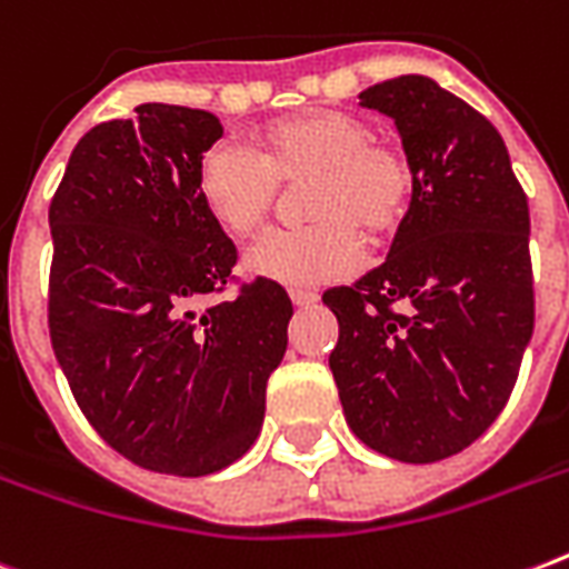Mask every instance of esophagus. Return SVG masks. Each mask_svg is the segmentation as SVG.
<instances>
[{
  "label": "esophagus",
  "mask_w": 569,
  "mask_h": 569,
  "mask_svg": "<svg viewBox=\"0 0 569 569\" xmlns=\"http://www.w3.org/2000/svg\"><path fill=\"white\" fill-rule=\"evenodd\" d=\"M289 298H292V303L295 307H312V303H319V295L316 292H307V289H292V292H289Z\"/></svg>",
  "instance_id": "obj_1"
}]
</instances>
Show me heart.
Masks as SVG:
<instances>
[{"instance_id":"heart-1","label":"heart","mask_w":569,"mask_h":569,"mask_svg":"<svg viewBox=\"0 0 569 569\" xmlns=\"http://www.w3.org/2000/svg\"><path fill=\"white\" fill-rule=\"evenodd\" d=\"M248 147L218 141L197 164V197L230 236L262 230L280 186H303L301 230L271 232L244 253V271L295 289L325 286L363 266L366 241L387 244L413 200V164L398 144L339 109H307L268 123Z\"/></svg>"}]
</instances>
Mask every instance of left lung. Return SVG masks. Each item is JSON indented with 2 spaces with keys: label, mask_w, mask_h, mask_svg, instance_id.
I'll return each instance as SVG.
<instances>
[{
  "label": "left lung",
  "mask_w": 569,
  "mask_h": 569,
  "mask_svg": "<svg viewBox=\"0 0 569 569\" xmlns=\"http://www.w3.org/2000/svg\"><path fill=\"white\" fill-rule=\"evenodd\" d=\"M396 120L413 200L383 266L321 295L351 431L392 460L451 458L496 422L535 330L529 197L490 120L428 76L360 93Z\"/></svg>",
  "instance_id": "1"
}]
</instances>
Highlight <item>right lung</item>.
<instances>
[{
    "label": "right lung",
    "instance_id": "1",
    "mask_svg": "<svg viewBox=\"0 0 569 569\" xmlns=\"http://www.w3.org/2000/svg\"><path fill=\"white\" fill-rule=\"evenodd\" d=\"M221 136L209 111L144 102L84 132L49 203L58 366L93 431L164 476H209L253 446L292 319L271 280L197 310L239 259L197 197Z\"/></svg>",
    "mask_w": 569,
    "mask_h": 569
}]
</instances>
